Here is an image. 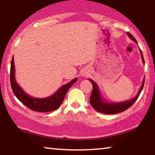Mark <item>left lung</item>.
I'll return each instance as SVG.
<instances>
[{"label":"left lung","mask_w":155,"mask_h":155,"mask_svg":"<svg viewBox=\"0 0 155 155\" xmlns=\"http://www.w3.org/2000/svg\"><path fill=\"white\" fill-rule=\"evenodd\" d=\"M127 35L130 37V38H131L132 40L137 43L136 38L134 37L133 35H131L129 32H127ZM140 53H141L143 62L144 63V57H143L141 49H140ZM89 81L92 83V85H93L92 93H91V96H90V104H91V105L92 106L93 108H94L95 110L100 112V113L114 114L119 113V112L126 110L127 109H128L129 107L134 104L135 102L137 100V98H138L140 93H141L143 87H144L145 78L144 81H143L142 85L141 87H140V91L138 92V94H137V95H136V97H135L134 99L129 101H126V102H124L115 103V104H112V103L110 104V103L104 102L102 97H101L100 95L99 89H98L96 83H95L94 81H93L91 79H90V78H89Z\"/></svg>","instance_id":"1"}]
</instances>
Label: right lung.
Here are the masks:
<instances>
[{
    "label": "right lung",
    "instance_id": "1",
    "mask_svg": "<svg viewBox=\"0 0 155 155\" xmlns=\"http://www.w3.org/2000/svg\"><path fill=\"white\" fill-rule=\"evenodd\" d=\"M13 60L14 58L13 56L10 69V82L12 91L16 97L22 104H24L25 106L32 110L47 112L57 110L62 104L67 91L77 81V78H74L68 84L61 87L60 89H58V91H56L54 94L49 97L39 99V98L31 97L26 94L16 82L15 78V65H14Z\"/></svg>",
    "mask_w": 155,
    "mask_h": 155
}]
</instances>
